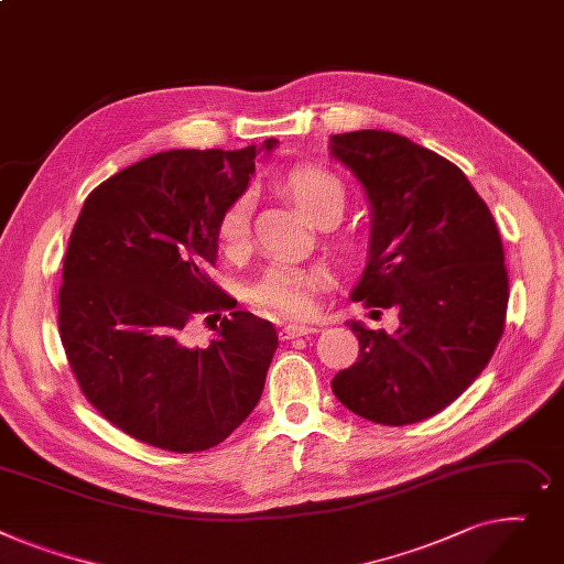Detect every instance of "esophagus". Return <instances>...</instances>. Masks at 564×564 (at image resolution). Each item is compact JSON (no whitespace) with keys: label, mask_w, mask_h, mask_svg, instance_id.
Returning <instances> with one entry per match:
<instances>
[{"label":"esophagus","mask_w":564,"mask_h":564,"mask_svg":"<svg viewBox=\"0 0 564 564\" xmlns=\"http://www.w3.org/2000/svg\"><path fill=\"white\" fill-rule=\"evenodd\" d=\"M318 325H310V323H289L280 329V337L282 339H295V337H305L316 333Z\"/></svg>","instance_id":"esophagus-1"}]
</instances>
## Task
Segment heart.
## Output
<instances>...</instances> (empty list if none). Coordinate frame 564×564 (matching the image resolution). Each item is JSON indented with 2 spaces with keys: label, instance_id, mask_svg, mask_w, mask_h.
Instances as JSON below:
<instances>
[{
  "label": "heart",
  "instance_id": "heart-1",
  "mask_svg": "<svg viewBox=\"0 0 564 564\" xmlns=\"http://www.w3.org/2000/svg\"><path fill=\"white\" fill-rule=\"evenodd\" d=\"M286 193L293 203L316 225L339 220L346 209V188L337 175L318 165H297L284 180ZM250 229V197L241 195L231 203L218 225V243L225 252L243 248ZM325 278L316 269H301L293 263L278 261L263 271L252 284V301L263 310L282 316H305L314 307V295L323 286Z\"/></svg>",
  "mask_w": 564,
  "mask_h": 564
}]
</instances>
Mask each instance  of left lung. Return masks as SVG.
Instances as JSON below:
<instances>
[{"instance_id": "left-lung-1", "label": "left lung", "mask_w": 564, "mask_h": 564, "mask_svg": "<svg viewBox=\"0 0 564 564\" xmlns=\"http://www.w3.org/2000/svg\"><path fill=\"white\" fill-rule=\"evenodd\" d=\"M329 154L350 169L371 209L367 269L350 297L399 312L393 335L348 321L359 357L333 391L373 423L423 421L465 393L503 335L499 229L455 163L405 137L348 131L329 137Z\"/></svg>"}]
</instances>
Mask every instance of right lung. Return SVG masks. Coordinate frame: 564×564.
<instances>
[{
  "label": "right lung",
  "instance_id": "add662e5",
  "mask_svg": "<svg viewBox=\"0 0 564 564\" xmlns=\"http://www.w3.org/2000/svg\"><path fill=\"white\" fill-rule=\"evenodd\" d=\"M275 145L159 152L86 197L63 259L58 333L90 405L129 437L207 451L259 403L278 350L271 321L231 312L207 348L184 339L195 314L231 307L209 278L218 225L259 150Z\"/></svg>",
  "mask_w": 564,
  "mask_h": 564
}]
</instances>
